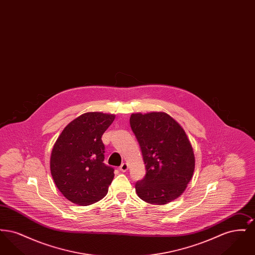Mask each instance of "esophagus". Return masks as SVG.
Listing matches in <instances>:
<instances>
[{
	"label": "esophagus",
	"instance_id": "34e87169",
	"mask_svg": "<svg viewBox=\"0 0 255 255\" xmlns=\"http://www.w3.org/2000/svg\"><path fill=\"white\" fill-rule=\"evenodd\" d=\"M120 170L122 171V172H126V171L128 170V164H127V163H125V162H123L122 165L120 166Z\"/></svg>",
	"mask_w": 255,
	"mask_h": 255
}]
</instances>
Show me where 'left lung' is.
<instances>
[{"mask_svg":"<svg viewBox=\"0 0 255 255\" xmlns=\"http://www.w3.org/2000/svg\"><path fill=\"white\" fill-rule=\"evenodd\" d=\"M131 129L145 164L135 191L146 203L165 205L185 190L195 168L194 153L182 127L161 112L132 114Z\"/></svg>","mask_w":255,"mask_h":255,"instance_id":"1","label":"left lung"}]
</instances>
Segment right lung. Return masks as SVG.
Segmentation results:
<instances>
[{
	"instance_id": "obj_1",
	"label": "right lung",
	"mask_w": 255,
	"mask_h": 255,
	"mask_svg": "<svg viewBox=\"0 0 255 255\" xmlns=\"http://www.w3.org/2000/svg\"><path fill=\"white\" fill-rule=\"evenodd\" d=\"M114 115L86 113L69 123L53 146L50 172L61 193L73 204L89 206L108 193L115 169L105 164L102 134Z\"/></svg>"
}]
</instances>
